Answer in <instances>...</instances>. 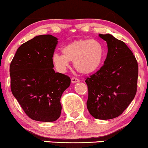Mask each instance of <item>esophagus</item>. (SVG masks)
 Returning a JSON list of instances; mask_svg holds the SVG:
<instances>
[{"instance_id":"obj_1","label":"esophagus","mask_w":148,"mask_h":148,"mask_svg":"<svg viewBox=\"0 0 148 148\" xmlns=\"http://www.w3.org/2000/svg\"><path fill=\"white\" fill-rule=\"evenodd\" d=\"M79 82V79L77 78H76V77L71 78V82L73 83V84H76V83H77Z\"/></svg>"}]
</instances>
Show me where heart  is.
<instances>
[{
  "instance_id": "b5f03b06",
  "label": "heart",
  "mask_w": 148,
  "mask_h": 148,
  "mask_svg": "<svg viewBox=\"0 0 148 148\" xmlns=\"http://www.w3.org/2000/svg\"><path fill=\"white\" fill-rule=\"evenodd\" d=\"M104 56V48L100 42L95 40L81 39L64 45L62 54L55 52L52 54V62L58 71L63 73L68 68L69 61H73L78 72L88 75L100 68Z\"/></svg>"
}]
</instances>
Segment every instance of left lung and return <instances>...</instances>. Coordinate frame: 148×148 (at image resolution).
<instances>
[{"label":"left lung","instance_id":"8db88e82","mask_svg":"<svg viewBox=\"0 0 148 148\" xmlns=\"http://www.w3.org/2000/svg\"><path fill=\"white\" fill-rule=\"evenodd\" d=\"M106 42L108 53L104 65L88 77L87 107L95 119L108 120L122 114L137 92L138 64L133 52L111 34H99Z\"/></svg>","mask_w":148,"mask_h":148}]
</instances>
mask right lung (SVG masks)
<instances>
[{
    "label": "right lung",
    "instance_id": "1",
    "mask_svg": "<svg viewBox=\"0 0 148 148\" xmlns=\"http://www.w3.org/2000/svg\"><path fill=\"white\" fill-rule=\"evenodd\" d=\"M58 39L40 35L19 46L10 65L11 89L25 114L42 122H53L61 113L62 93L71 79L53 69L52 56Z\"/></svg>",
    "mask_w": 148,
    "mask_h": 148
}]
</instances>
